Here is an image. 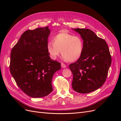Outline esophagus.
<instances>
[{
	"label": "esophagus",
	"mask_w": 121,
	"mask_h": 121,
	"mask_svg": "<svg viewBox=\"0 0 121 121\" xmlns=\"http://www.w3.org/2000/svg\"><path fill=\"white\" fill-rule=\"evenodd\" d=\"M61 68H67V65H65V64H63V63H61Z\"/></svg>",
	"instance_id": "1"
}]
</instances>
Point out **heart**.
<instances>
[{
	"mask_svg": "<svg viewBox=\"0 0 121 121\" xmlns=\"http://www.w3.org/2000/svg\"><path fill=\"white\" fill-rule=\"evenodd\" d=\"M84 43L79 36H74L67 32H60L52 38V41L47 42V50L49 56L56 60L60 53L64 60L69 62L78 60L81 56Z\"/></svg>",
	"mask_w": 121,
	"mask_h": 121,
	"instance_id": "heart-1",
	"label": "heart"
}]
</instances>
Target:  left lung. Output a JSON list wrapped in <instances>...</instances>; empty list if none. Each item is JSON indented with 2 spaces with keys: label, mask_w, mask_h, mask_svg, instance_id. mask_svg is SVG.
<instances>
[{
  "label": "left lung",
  "mask_w": 121,
  "mask_h": 121,
  "mask_svg": "<svg viewBox=\"0 0 121 121\" xmlns=\"http://www.w3.org/2000/svg\"><path fill=\"white\" fill-rule=\"evenodd\" d=\"M83 40L81 56L69 65L73 75L72 87L76 92L88 93L99 88L105 82L112 63L107 42L88 29H72Z\"/></svg>",
  "instance_id": "1"
}]
</instances>
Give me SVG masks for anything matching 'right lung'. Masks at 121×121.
Here are the masks:
<instances>
[{
    "instance_id": "right-lung-1",
    "label": "right lung",
    "mask_w": 121,
    "mask_h": 121,
    "mask_svg": "<svg viewBox=\"0 0 121 121\" xmlns=\"http://www.w3.org/2000/svg\"><path fill=\"white\" fill-rule=\"evenodd\" d=\"M50 33L48 27L25 31L11 52V74L20 88L31 97H44L52 92L53 76L61 68L47 50Z\"/></svg>"
}]
</instances>
